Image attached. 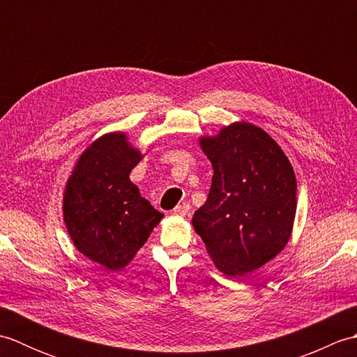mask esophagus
Returning a JSON list of instances; mask_svg holds the SVG:
<instances>
[{
    "label": "esophagus",
    "instance_id": "1",
    "mask_svg": "<svg viewBox=\"0 0 357 357\" xmlns=\"http://www.w3.org/2000/svg\"><path fill=\"white\" fill-rule=\"evenodd\" d=\"M188 211H190V206H188V204H179V206H176V207L173 208V215L185 216Z\"/></svg>",
    "mask_w": 357,
    "mask_h": 357
}]
</instances>
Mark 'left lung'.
<instances>
[{"mask_svg":"<svg viewBox=\"0 0 357 357\" xmlns=\"http://www.w3.org/2000/svg\"><path fill=\"white\" fill-rule=\"evenodd\" d=\"M201 147L213 167L193 227L216 267L244 276L285 247L296 215V178L284 151L261 128L234 123Z\"/></svg>","mask_w":357,"mask_h":357,"instance_id":"obj_1","label":"left lung"}]
</instances>
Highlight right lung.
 <instances>
[{
  "label": "right lung",
  "mask_w": 357,
  "mask_h": 357,
  "mask_svg": "<svg viewBox=\"0 0 357 357\" xmlns=\"http://www.w3.org/2000/svg\"><path fill=\"white\" fill-rule=\"evenodd\" d=\"M141 153L124 133L95 141L75 167L64 193V222L79 252L109 270L132 261L164 215L130 181Z\"/></svg>",
  "instance_id": "right-lung-1"
}]
</instances>
